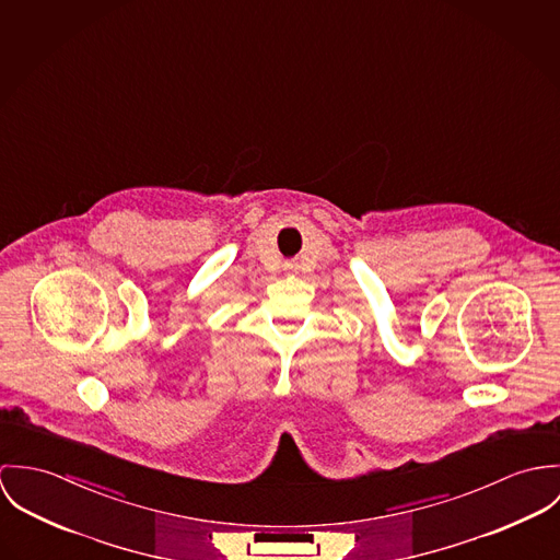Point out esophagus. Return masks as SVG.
<instances>
[{
    "mask_svg": "<svg viewBox=\"0 0 560 560\" xmlns=\"http://www.w3.org/2000/svg\"><path fill=\"white\" fill-rule=\"evenodd\" d=\"M283 268H285L288 272H294V270L299 268V264H296V261H285V264H283Z\"/></svg>",
    "mask_w": 560,
    "mask_h": 560,
    "instance_id": "1",
    "label": "esophagus"
}]
</instances>
